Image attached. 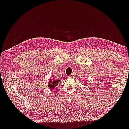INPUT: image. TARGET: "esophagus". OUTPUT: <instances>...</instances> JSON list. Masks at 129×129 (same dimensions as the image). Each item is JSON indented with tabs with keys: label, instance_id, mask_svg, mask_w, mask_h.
<instances>
[{
	"label": "esophagus",
	"instance_id": "34e87169",
	"mask_svg": "<svg viewBox=\"0 0 129 129\" xmlns=\"http://www.w3.org/2000/svg\"><path fill=\"white\" fill-rule=\"evenodd\" d=\"M70 77H72V78H74L75 77V74L74 73H73L72 75H70Z\"/></svg>",
	"mask_w": 129,
	"mask_h": 129
}]
</instances>
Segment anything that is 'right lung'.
I'll list each match as a JSON object with an SVG mask.
<instances>
[{
    "label": "right lung",
    "instance_id": "right-lung-1",
    "mask_svg": "<svg viewBox=\"0 0 129 129\" xmlns=\"http://www.w3.org/2000/svg\"><path fill=\"white\" fill-rule=\"evenodd\" d=\"M60 81V80H53L51 81L50 80L49 82V84H48V86L50 87V88L53 89L54 87H55L57 84H58V83Z\"/></svg>",
    "mask_w": 129,
    "mask_h": 129
}]
</instances>
